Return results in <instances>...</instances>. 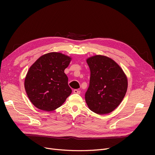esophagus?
<instances>
[{"label": "esophagus", "instance_id": "esophagus-1", "mask_svg": "<svg viewBox=\"0 0 155 155\" xmlns=\"http://www.w3.org/2000/svg\"><path fill=\"white\" fill-rule=\"evenodd\" d=\"M74 93L78 94H79L81 93V91H79V90H78V89H75V90H74Z\"/></svg>", "mask_w": 155, "mask_h": 155}]
</instances>
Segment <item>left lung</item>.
Returning a JSON list of instances; mask_svg holds the SVG:
<instances>
[{
    "instance_id": "8db88e82",
    "label": "left lung",
    "mask_w": 155,
    "mask_h": 155,
    "mask_svg": "<svg viewBox=\"0 0 155 155\" xmlns=\"http://www.w3.org/2000/svg\"><path fill=\"white\" fill-rule=\"evenodd\" d=\"M87 63L91 70L85 93L87 104L96 114H109L122 101L127 90V79L119 65L106 56H92Z\"/></svg>"
}]
</instances>
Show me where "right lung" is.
Segmentation results:
<instances>
[{
    "label": "right lung",
    "mask_w": 155,
    "mask_h": 155,
    "mask_svg": "<svg viewBox=\"0 0 155 155\" xmlns=\"http://www.w3.org/2000/svg\"><path fill=\"white\" fill-rule=\"evenodd\" d=\"M71 58L61 53L42 55L30 67L25 88L30 101L37 109L52 111L61 107L72 93L64 70Z\"/></svg>",
    "instance_id": "obj_1"
}]
</instances>
